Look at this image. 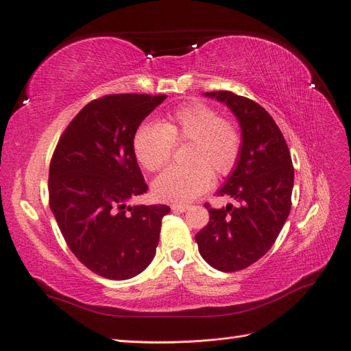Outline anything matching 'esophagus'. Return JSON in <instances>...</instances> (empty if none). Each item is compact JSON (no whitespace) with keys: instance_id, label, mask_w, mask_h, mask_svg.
<instances>
[{"instance_id":"esophagus-1","label":"esophagus","mask_w":351,"mask_h":351,"mask_svg":"<svg viewBox=\"0 0 351 351\" xmlns=\"http://www.w3.org/2000/svg\"><path fill=\"white\" fill-rule=\"evenodd\" d=\"M189 205H173L171 206V209L174 210V212H186V210H189Z\"/></svg>"}]
</instances>
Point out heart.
Returning <instances> with one entry per match:
<instances>
[{
    "label": "heart",
    "instance_id": "heart-1",
    "mask_svg": "<svg viewBox=\"0 0 351 351\" xmlns=\"http://www.w3.org/2000/svg\"><path fill=\"white\" fill-rule=\"evenodd\" d=\"M190 142L186 167H169L152 184L155 199L187 204L212 186L217 176H228L241 154V133L234 123L204 102H189L169 111L162 124L142 123L133 136V152L147 171L161 169L173 155L176 143Z\"/></svg>",
    "mask_w": 351,
    "mask_h": 351
}]
</instances>
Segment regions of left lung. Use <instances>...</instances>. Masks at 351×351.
I'll return each instance as SVG.
<instances>
[{
  "label": "left lung",
  "instance_id": "1",
  "mask_svg": "<svg viewBox=\"0 0 351 351\" xmlns=\"http://www.w3.org/2000/svg\"><path fill=\"white\" fill-rule=\"evenodd\" d=\"M205 97L224 102L241 127L239 162L218 190L240 205L215 209L205 204L209 222L195 239L212 268L234 272L259 261L277 240L291 209L294 168L281 130L259 104L228 90Z\"/></svg>",
  "mask_w": 351,
  "mask_h": 351
}]
</instances>
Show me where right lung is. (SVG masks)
Returning a JSON list of instances; mask_svg holds the SVG:
<instances>
[{"label":"right lung","instance_id":"add662e5","mask_svg":"<svg viewBox=\"0 0 351 351\" xmlns=\"http://www.w3.org/2000/svg\"><path fill=\"white\" fill-rule=\"evenodd\" d=\"M167 95L119 93L93 99L61 134L49 164V206L84 267L123 281L155 256L165 205L127 202L147 184L133 152L137 127Z\"/></svg>","mask_w":351,"mask_h":351}]
</instances>
